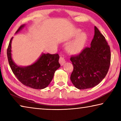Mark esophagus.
<instances>
[{
	"label": "esophagus",
	"instance_id": "1",
	"mask_svg": "<svg viewBox=\"0 0 121 121\" xmlns=\"http://www.w3.org/2000/svg\"><path fill=\"white\" fill-rule=\"evenodd\" d=\"M65 62H66V61H65V59L64 57L60 56V59H59V62H60L61 65H63Z\"/></svg>",
	"mask_w": 121,
	"mask_h": 121
}]
</instances>
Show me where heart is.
Segmentation results:
<instances>
[{
  "label": "heart",
  "mask_w": 121,
  "mask_h": 121,
  "mask_svg": "<svg viewBox=\"0 0 121 121\" xmlns=\"http://www.w3.org/2000/svg\"><path fill=\"white\" fill-rule=\"evenodd\" d=\"M80 32V30H77L76 34H79ZM87 39L86 34L84 32H82L77 36L75 40L68 45L67 48L70 52L74 54H78L82 51L86 42Z\"/></svg>",
  "instance_id": "b5f03b06"
}]
</instances>
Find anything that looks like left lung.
Here are the masks:
<instances>
[{"instance_id":"left-lung-1","label":"left lung","mask_w":121,"mask_h":121,"mask_svg":"<svg viewBox=\"0 0 121 121\" xmlns=\"http://www.w3.org/2000/svg\"><path fill=\"white\" fill-rule=\"evenodd\" d=\"M110 58V47L95 26L91 46L70 58L73 67L70 76L73 85L79 90H84L99 84L109 70Z\"/></svg>"}]
</instances>
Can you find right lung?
I'll list each match as a JSON object with an SVG mask.
<instances>
[{"label":"right lung","mask_w":121,"mask_h":121,"mask_svg":"<svg viewBox=\"0 0 121 121\" xmlns=\"http://www.w3.org/2000/svg\"><path fill=\"white\" fill-rule=\"evenodd\" d=\"M24 26L22 25L16 33ZM11 38L7 48V54L10 67L20 82L26 86L35 89H43L46 87L52 81L55 71L60 65L59 62L58 54H51L43 53L37 60L31 65L21 67L16 65L12 58Z\"/></svg>","instance_id":"1"}]
</instances>
